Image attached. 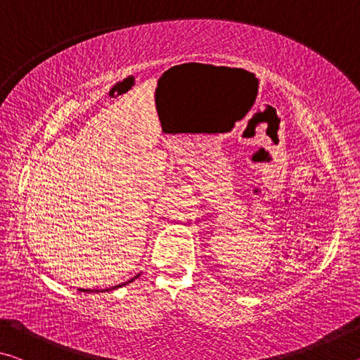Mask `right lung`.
<instances>
[{"label":"right lung","mask_w":360,"mask_h":360,"mask_svg":"<svg viewBox=\"0 0 360 360\" xmlns=\"http://www.w3.org/2000/svg\"><path fill=\"white\" fill-rule=\"evenodd\" d=\"M139 276V275H138ZM138 276H135V278H131L130 281H127V283H122V284H119V285H114V288H111V289H105V290H101V292H108V290H112V289H117V288H122V285H127L129 283H131V281H135V279L138 278ZM81 290H84V292H100V290H85V289H81Z\"/></svg>","instance_id":"obj_1"}]
</instances>
